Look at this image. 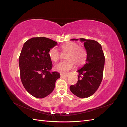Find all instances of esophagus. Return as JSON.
I'll return each instance as SVG.
<instances>
[{"label":"esophagus","mask_w":127,"mask_h":127,"mask_svg":"<svg viewBox=\"0 0 127 127\" xmlns=\"http://www.w3.org/2000/svg\"><path fill=\"white\" fill-rule=\"evenodd\" d=\"M60 76L61 77H68V75H66V74H65V75H64V74H61L60 75Z\"/></svg>","instance_id":"obj_1"}]
</instances>
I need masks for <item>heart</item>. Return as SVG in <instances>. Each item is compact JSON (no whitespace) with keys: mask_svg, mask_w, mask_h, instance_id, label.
Segmentation results:
<instances>
[{"mask_svg":"<svg viewBox=\"0 0 127 127\" xmlns=\"http://www.w3.org/2000/svg\"><path fill=\"white\" fill-rule=\"evenodd\" d=\"M62 53H66L64 57L66 60L57 64L55 70L61 74H66L68 71L76 67L82 66L85 63L87 54L85 49L75 42H69L60 46ZM49 57L52 61L56 62L61 57V53L55 48H52L48 52Z\"/></svg>","mask_w":127,"mask_h":127,"instance_id":"1","label":"heart"}]
</instances>
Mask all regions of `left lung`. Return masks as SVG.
Here are the masks:
<instances>
[{"mask_svg":"<svg viewBox=\"0 0 127 127\" xmlns=\"http://www.w3.org/2000/svg\"><path fill=\"white\" fill-rule=\"evenodd\" d=\"M77 41L78 39H72ZM87 52L86 63L77 72L78 81L70 90L77 96L84 98L91 96L97 90L102 82L105 57L101 45L98 42L80 38Z\"/></svg>","mask_w":127,"mask_h":127,"instance_id":"1","label":"left lung"}]
</instances>
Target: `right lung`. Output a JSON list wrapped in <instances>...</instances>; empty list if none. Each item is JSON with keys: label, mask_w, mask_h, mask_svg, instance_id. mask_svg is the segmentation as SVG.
Instances as JSON below:
<instances>
[{"label": "right lung", "mask_w": 127, "mask_h": 127, "mask_svg": "<svg viewBox=\"0 0 127 127\" xmlns=\"http://www.w3.org/2000/svg\"><path fill=\"white\" fill-rule=\"evenodd\" d=\"M57 44L48 38L33 37L22 48L19 57L21 79L25 90L36 98H43L50 94L60 77L58 72H50L52 64L48 55Z\"/></svg>", "instance_id": "add662e5"}]
</instances>
